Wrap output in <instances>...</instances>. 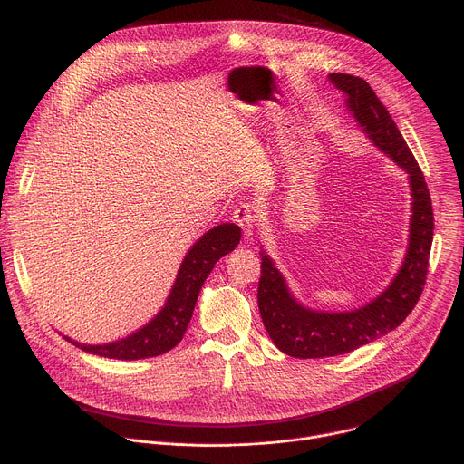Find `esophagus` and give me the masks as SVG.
<instances>
[{
  "instance_id": "obj_1",
  "label": "esophagus",
  "mask_w": 464,
  "mask_h": 464,
  "mask_svg": "<svg viewBox=\"0 0 464 464\" xmlns=\"http://www.w3.org/2000/svg\"><path fill=\"white\" fill-rule=\"evenodd\" d=\"M233 217H235V222L244 229V237L251 238L253 237V227H255V218H256L253 208L249 204H240L235 209Z\"/></svg>"
}]
</instances>
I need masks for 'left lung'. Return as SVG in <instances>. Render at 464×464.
I'll return each mask as SVG.
<instances>
[{"label": "left lung", "instance_id": "8db88e82", "mask_svg": "<svg viewBox=\"0 0 464 464\" xmlns=\"http://www.w3.org/2000/svg\"><path fill=\"white\" fill-rule=\"evenodd\" d=\"M328 79L347 95V108L367 138L410 174L413 215L401 272L376 299L351 312H319L299 304L272 258L260 251L256 299L262 323L279 351L303 360L351 353L399 326L422 295L433 240V208L424 174L387 108L360 77L330 73Z\"/></svg>", "mask_w": 464, "mask_h": 464}]
</instances>
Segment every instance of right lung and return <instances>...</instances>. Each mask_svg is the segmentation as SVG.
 Masks as SVG:
<instances>
[{"instance_id":"obj_1","label":"right lung","mask_w":464,"mask_h":464,"mask_svg":"<svg viewBox=\"0 0 464 464\" xmlns=\"http://www.w3.org/2000/svg\"><path fill=\"white\" fill-rule=\"evenodd\" d=\"M238 242L240 227L235 224H220L208 231L185 255L165 306L138 333L104 345H86L68 336L63 338L81 351L113 360H141L169 353L185 334L204 281L213 272L215 264L233 251Z\"/></svg>"}]
</instances>
